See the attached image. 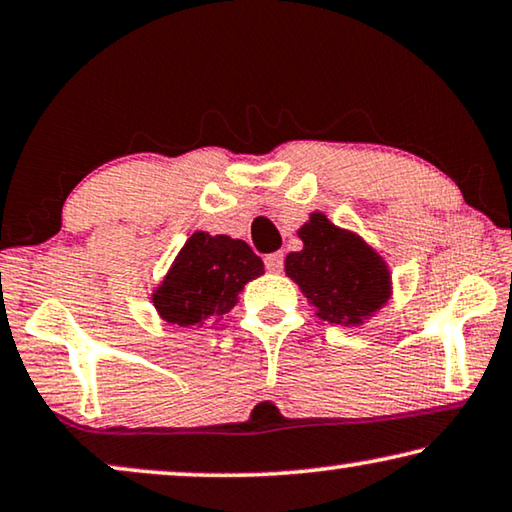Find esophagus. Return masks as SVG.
<instances>
[{"instance_id":"34e87169","label":"esophagus","mask_w":512,"mask_h":512,"mask_svg":"<svg viewBox=\"0 0 512 512\" xmlns=\"http://www.w3.org/2000/svg\"><path fill=\"white\" fill-rule=\"evenodd\" d=\"M265 268L270 272H281V268H284V254H281V251H274V254L265 256Z\"/></svg>"}]
</instances>
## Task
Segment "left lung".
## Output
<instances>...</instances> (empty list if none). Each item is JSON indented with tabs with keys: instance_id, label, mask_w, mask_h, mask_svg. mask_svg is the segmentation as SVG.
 Wrapping results in <instances>:
<instances>
[{
	"instance_id": "obj_1",
	"label": "left lung",
	"mask_w": 512,
	"mask_h": 512,
	"mask_svg": "<svg viewBox=\"0 0 512 512\" xmlns=\"http://www.w3.org/2000/svg\"><path fill=\"white\" fill-rule=\"evenodd\" d=\"M302 251L286 256V274L330 323L360 325L390 298V274L381 256L358 235L314 212L298 231Z\"/></svg>"
}]
</instances>
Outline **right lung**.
Listing matches in <instances>:
<instances>
[{
  "mask_svg": "<svg viewBox=\"0 0 512 512\" xmlns=\"http://www.w3.org/2000/svg\"><path fill=\"white\" fill-rule=\"evenodd\" d=\"M263 274V261L247 242L228 235H191L152 295L164 321L189 328L228 314L244 284Z\"/></svg>",
  "mask_w": 512,
  "mask_h": 512,
  "instance_id": "add662e5",
  "label": "right lung"
}]
</instances>
